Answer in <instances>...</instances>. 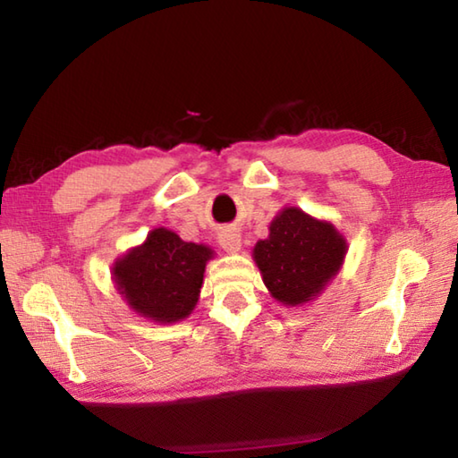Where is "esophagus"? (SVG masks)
<instances>
[{"mask_svg":"<svg viewBox=\"0 0 458 458\" xmlns=\"http://www.w3.org/2000/svg\"><path fill=\"white\" fill-rule=\"evenodd\" d=\"M218 242L226 252L240 250V234L236 228H224L218 234Z\"/></svg>","mask_w":458,"mask_h":458,"instance_id":"34e87169","label":"esophagus"}]
</instances>
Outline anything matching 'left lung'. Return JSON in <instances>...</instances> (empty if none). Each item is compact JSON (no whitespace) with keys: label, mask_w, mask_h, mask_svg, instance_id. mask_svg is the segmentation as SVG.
<instances>
[{"label":"left lung","mask_w":458,"mask_h":458,"mask_svg":"<svg viewBox=\"0 0 458 458\" xmlns=\"http://www.w3.org/2000/svg\"><path fill=\"white\" fill-rule=\"evenodd\" d=\"M345 257V240L327 222L286 208L270 224L267 240L254 246V260L267 289L284 305L317 297L337 273Z\"/></svg>","instance_id":"left-lung-1"}]
</instances>
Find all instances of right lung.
Here are the masks:
<instances>
[{"mask_svg": "<svg viewBox=\"0 0 458 458\" xmlns=\"http://www.w3.org/2000/svg\"><path fill=\"white\" fill-rule=\"evenodd\" d=\"M212 250L183 242L172 230L155 228L145 244L123 257L113 268L121 294L137 313L159 323H174L191 313Z\"/></svg>", "mask_w": 458, "mask_h": 458, "instance_id": "1", "label": "right lung"}]
</instances>
